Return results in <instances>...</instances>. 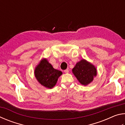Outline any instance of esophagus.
<instances>
[{
	"mask_svg": "<svg viewBox=\"0 0 125 125\" xmlns=\"http://www.w3.org/2000/svg\"><path fill=\"white\" fill-rule=\"evenodd\" d=\"M64 73H68L69 72V69H65V70L64 71Z\"/></svg>",
	"mask_w": 125,
	"mask_h": 125,
	"instance_id": "1",
	"label": "esophagus"
}]
</instances>
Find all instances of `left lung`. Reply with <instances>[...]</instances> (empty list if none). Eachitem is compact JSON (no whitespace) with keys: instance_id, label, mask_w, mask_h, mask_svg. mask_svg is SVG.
<instances>
[{"instance_id":"8db88e82","label":"left lung","mask_w":125,"mask_h":125,"mask_svg":"<svg viewBox=\"0 0 125 125\" xmlns=\"http://www.w3.org/2000/svg\"><path fill=\"white\" fill-rule=\"evenodd\" d=\"M72 72L79 83L85 86L90 84L97 74L94 65L84 59L77 63Z\"/></svg>"}]
</instances>
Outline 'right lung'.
<instances>
[{
	"label": "right lung",
	"instance_id": "add662e5",
	"mask_svg": "<svg viewBox=\"0 0 125 125\" xmlns=\"http://www.w3.org/2000/svg\"><path fill=\"white\" fill-rule=\"evenodd\" d=\"M34 73L40 84L49 89L53 88L58 78L62 74V72L54 69L45 58L40 61L39 64L35 68Z\"/></svg>",
	"mask_w": 125,
	"mask_h": 125
}]
</instances>
